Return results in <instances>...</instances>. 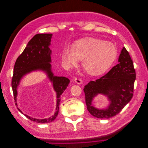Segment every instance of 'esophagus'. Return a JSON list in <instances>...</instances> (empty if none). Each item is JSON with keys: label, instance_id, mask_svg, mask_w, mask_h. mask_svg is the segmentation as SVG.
Returning a JSON list of instances; mask_svg holds the SVG:
<instances>
[{"label": "esophagus", "instance_id": "esophagus-1", "mask_svg": "<svg viewBox=\"0 0 148 148\" xmlns=\"http://www.w3.org/2000/svg\"><path fill=\"white\" fill-rule=\"evenodd\" d=\"M75 82L76 83H77L78 84H82L83 83V80L81 78H76L75 79Z\"/></svg>", "mask_w": 148, "mask_h": 148}]
</instances>
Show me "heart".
Instances as JSON below:
<instances>
[{
	"label": "heart",
	"mask_w": 148,
	"mask_h": 148,
	"mask_svg": "<svg viewBox=\"0 0 148 148\" xmlns=\"http://www.w3.org/2000/svg\"><path fill=\"white\" fill-rule=\"evenodd\" d=\"M117 57V49L113 43L95 38H87L76 42L73 47H65L62 54L68 68L77 65L82 60V66L91 76L104 73Z\"/></svg>",
	"instance_id": "b5f03b06"
}]
</instances>
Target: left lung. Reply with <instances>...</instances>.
Returning a JSON list of instances; mask_svg holds the SVG:
<instances>
[{
	"mask_svg": "<svg viewBox=\"0 0 148 148\" xmlns=\"http://www.w3.org/2000/svg\"><path fill=\"white\" fill-rule=\"evenodd\" d=\"M119 62L107 74L84 86L87 109L94 117L99 119L114 117L132 99L136 72L132 58L125 47L121 51ZM99 93L107 95L111 101L107 109L98 110L92 105L93 97Z\"/></svg>",
	"mask_w": 148,
	"mask_h": 148,
	"instance_id": "8db88e82",
	"label": "left lung"
}]
</instances>
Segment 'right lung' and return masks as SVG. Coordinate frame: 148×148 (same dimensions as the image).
Listing matches in <instances>:
<instances>
[{
    "instance_id": "add662e5",
    "label": "right lung",
    "mask_w": 148,
    "mask_h": 148,
    "mask_svg": "<svg viewBox=\"0 0 148 148\" xmlns=\"http://www.w3.org/2000/svg\"><path fill=\"white\" fill-rule=\"evenodd\" d=\"M52 34H38L31 39L26 46L23 52L17 58L14 65L13 74L12 79V87L14 100L16 102L17 96V87L20 79L23 76L31 71L41 70L45 71L48 78L53 83L54 90L57 92V107L55 114L51 117L45 119H36L25 114L30 120L39 123H46L54 120L59 111L60 96L69 86L70 80L64 77L53 76L51 71V51L50 46ZM16 105V103L15 104ZM18 110L22 112L18 108ZM23 114V113H22Z\"/></svg>"
}]
</instances>
